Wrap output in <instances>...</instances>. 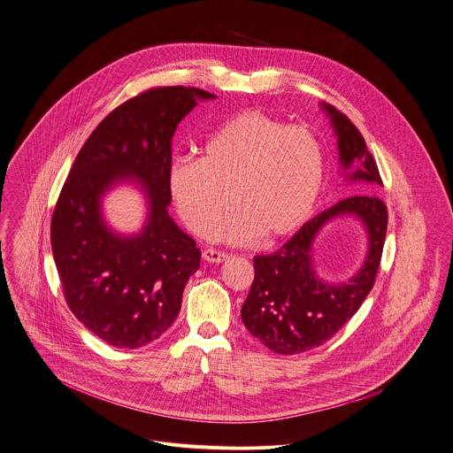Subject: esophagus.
<instances>
[{
	"instance_id": "1",
	"label": "esophagus",
	"mask_w": 453,
	"mask_h": 453,
	"mask_svg": "<svg viewBox=\"0 0 453 453\" xmlns=\"http://www.w3.org/2000/svg\"><path fill=\"white\" fill-rule=\"evenodd\" d=\"M203 258L206 262H215V264H220V262H226L229 258V255L226 251L215 250V249H206L203 251Z\"/></svg>"
}]
</instances>
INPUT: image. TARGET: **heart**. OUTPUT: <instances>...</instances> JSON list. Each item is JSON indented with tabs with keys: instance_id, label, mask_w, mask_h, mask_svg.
<instances>
[{
	"instance_id": "b5f03b06",
	"label": "heart",
	"mask_w": 453,
	"mask_h": 453,
	"mask_svg": "<svg viewBox=\"0 0 453 453\" xmlns=\"http://www.w3.org/2000/svg\"><path fill=\"white\" fill-rule=\"evenodd\" d=\"M325 182L318 135L258 109L224 121L203 144L202 159H179L168 188L186 226L211 236L236 208L224 236L249 243L276 242L299 231L312 215Z\"/></svg>"
}]
</instances>
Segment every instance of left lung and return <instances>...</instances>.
<instances>
[{"label":"left lung","instance_id":"1","mask_svg":"<svg viewBox=\"0 0 453 453\" xmlns=\"http://www.w3.org/2000/svg\"><path fill=\"white\" fill-rule=\"evenodd\" d=\"M339 137L341 163L352 180L366 189L382 186L373 156L351 119L334 105L323 104ZM352 212L369 231V257L360 273L346 284L330 286L317 280L310 247L317 231L334 216ZM388 231V206L372 195L341 200L305 222L273 255L253 258L255 278L242 307V319L253 337L278 354H299L330 341L361 307L380 265Z\"/></svg>","mask_w":453,"mask_h":453}]
</instances>
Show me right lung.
Instances as JSON below:
<instances>
[{"label": "right lung", "instance_id": "1", "mask_svg": "<svg viewBox=\"0 0 453 453\" xmlns=\"http://www.w3.org/2000/svg\"><path fill=\"white\" fill-rule=\"evenodd\" d=\"M196 99L213 96L156 87L118 105L78 152L55 203L51 251L64 299L114 348H142L165 334L200 267L196 242L168 215L172 137ZM134 176L147 189L150 219L141 235L121 239L104 227L100 196L114 181Z\"/></svg>", "mask_w": 453, "mask_h": 453}]
</instances>
